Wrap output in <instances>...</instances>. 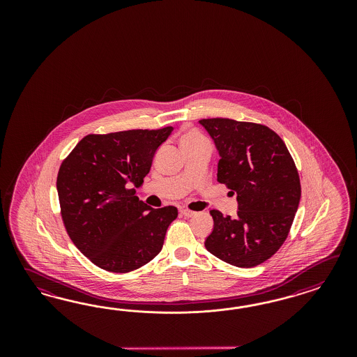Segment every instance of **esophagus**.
<instances>
[{"instance_id":"esophagus-1","label":"esophagus","mask_w":357,"mask_h":357,"mask_svg":"<svg viewBox=\"0 0 357 357\" xmlns=\"http://www.w3.org/2000/svg\"><path fill=\"white\" fill-rule=\"evenodd\" d=\"M181 213L185 217H192L196 215V212H194V211H190V209H182V211H181Z\"/></svg>"}]
</instances>
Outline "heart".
<instances>
[{"instance_id":"b5f03b06","label":"heart","mask_w":357,"mask_h":357,"mask_svg":"<svg viewBox=\"0 0 357 357\" xmlns=\"http://www.w3.org/2000/svg\"><path fill=\"white\" fill-rule=\"evenodd\" d=\"M202 142H208V141H206V137H204L200 132H197V130H188V132H185L183 135V137H182V140H181L182 146H183V145L202 144Z\"/></svg>"}]
</instances>
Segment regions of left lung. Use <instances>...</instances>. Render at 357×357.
<instances>
[{
  "label": "left lung",
  "instance_id": "obj_1",
  "mask_svg": "<svg viewBox=\"0 0 357 357\" xmlns=\"http://www.w3.org/2000/svg\"><path fill=\"white\" fill-rule=\"evenodd\" d=\"M199 123L220 153L217 181L238 200L236 218L209 212L215 225L206 249L236 267H255L289 234L301 199L297 167L280 136L263 124L225 118Z\"/></svg>",
  "mask_w": 357,
  "mask_h": 357
}]
</instances>
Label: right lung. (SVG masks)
I'll return each mask as SVG.
<instances>
[{
  "mask_svg": "<svg viewBox=\"0 0 357 357\" xmlns=\"http://www.w3.org/2000/svg\"><path fill=\"white\" fill-rule=\"evenodd\" d=\"M173 127L87 135L65 158L57 194L72 242L102 270H137L162 250L178 216L173 206L154 209L135 196L158 146Z\"/></svg>",
  "mask_w": 357,
  "mask_h": 357,
  "instance_id": "right-lung-1",
  "label": "right lung"
}]
</instances>
